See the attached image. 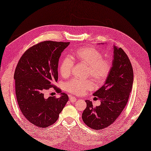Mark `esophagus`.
Listing matches in <instances>:
<instances>
[{"label": "esophagus", "mask_w": 151, "mask_h": 151, "mask_svg": "<svg viewBox=\"0 0 151 151\" xmlns=\"http://www.w3.org/2000/svg\"><path fill=\"white\" fill-rule=\"evenodd\" d=\"M69 99H70V101L71 102H75V101H77V98L73 96H69Z\"/></svg>", "instance_id": "34e87169"}]
</instances>
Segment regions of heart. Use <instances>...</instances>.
Segmentation results:
<instances>
[{
    "instance_id": "obj_1",
    "label": "heart",
    "mask_w": 151,
    "mask_h": 151,
    "mask_svg": "<svg viewBox=\"0 0 151 151\" xmlns=\"http://www.w3.org/2000/svg\"><path fill=\"white\" fill-rule=\"evenodd\" d=\"M80 63L88 66V76H90L97 84L103 83L111 71L112 65L108 60L103 59L104 56L95 47H82L74 52L73 58ZM72 60L66 57L62 60L59 66L61 76L67 77L71 74L73 68ZM93 84L91 80L71 79L65 84L66 90L73 95H81L91 89Z\"/></svg>"
}]
</instances>
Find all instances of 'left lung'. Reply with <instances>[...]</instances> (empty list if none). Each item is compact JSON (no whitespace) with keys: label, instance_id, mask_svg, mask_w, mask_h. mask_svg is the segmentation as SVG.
Here are the masks:
<instances>
[{"label":"left lung","instance_id":"8db88e82","mask_svg":"<svg viewBox=\"0 0 151 151\" xmlns=\"http://www.w3.org/2000/svg\"><path fill=\"white\" fill-rule=\"evenodd\" d=\"M111 71L105 84L93 93L101 100L94 107L92 102L86 100L87 107L83 112L84 123L93 129L107 128L117 119L127 104L133 83L132 63L121 47L114 46Z\"/></svg>","mask_w":151,"mask_h":151}]
</instances>
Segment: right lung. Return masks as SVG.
<instances>
[{
    "instance_id": "right-lung-1",
    "label": "right lung",
    "mask_w": 151,
    "mask_h": 151,
    "mask_svg": "<svg viewBox=\"0 0 151 151\" xmlns=\"http://www.w3.org/2000/svg\"><path fill=\"white\" fill-rule=\"evenodd\" d=\"M69 44L51 40L37 44L24 52L15 69L19 107L26 119L37 127L54 124L68 100V95L52 83L58 81L59 58ZM52 87L60 93V98L44 97L45 91Z\"/></svg>"
}]
</instances>
